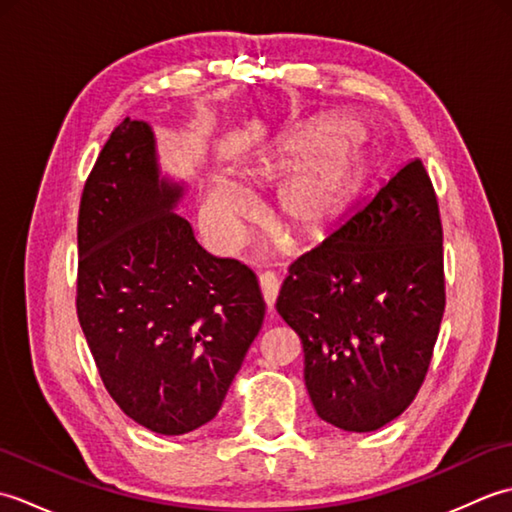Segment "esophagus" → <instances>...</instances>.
Listing matches in <instances>:
<instances>
[{"instance_id":"obj_1","label":"esophagus","mask_w":512,"mask_h":512,"mask_svg":"<svg viewBox=\"0 0 512 512\" xmlns=\"http://www.w3.org/2000/svg\"><path fill=\"white\" fill-rule=\"evenodd\" d=\"M259 288H262L264 301L268 303V308L273 310L277 295H279V279L275 273H262L259 275Z\"/></svg>"}]
</instances>
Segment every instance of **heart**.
<instances>
[{
  "label": "heart",
  "mask_w": 512,
  "mask_h": 512,
  "mask_svg": "<svg viewBox=\"0 0 512 512\" xmlns=\"http://www.w3.org/2000/svg\"><path fill=\"white\" fill-rule=\"evenodd\" d=\"M255 178L277 182V211L299 239H321L352 209L367 171L363 138L339 118H323L288 132L248 169ZM204 222L224 246H235L255 215V202L231 180H215L204 200Z\"/></svg>",
  "instance_id": "obj_1"
}]
</instances>
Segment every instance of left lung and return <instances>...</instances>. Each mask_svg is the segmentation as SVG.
Here are the masks:
<instances>
[{
    "mask_svg": "<svg viewBox=\"0 0 512 512\" xmlns=\"http://www.w3.org/2000/svg\"><path fill=\"white\" fill-rule=\"evenodd\" d=\"M277 312L321 420L365 433L411 405L444 314L440 211L418 158L290 266Z\"/></svg>",
    "mask_w": 512,
    "mask_h": 512,
    "instance_id": "8db88e82",
    "label": "left lung"
}]
</instances>
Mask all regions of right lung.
Wrapping results in <instances>:
<instances>
[{
    "label": "right lung",
    "instance_id": "right-lung-1",
    "mask_svg": "<svg viewBox=\"0 0 512 512\" xmlns=\"http://www.w3.org/2000/svg\"><path fill=\"white\" fill-rule=\"evenodd\" d=\"M184 191L162 176L151 127L125 118L79 209L83 334L116 405L162 436L217 416L266 314L253 270L206 253L176 213Z\"/></svg>",
    "mask_w": 512,
    "mask_h": 512
}]
</instances>
